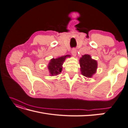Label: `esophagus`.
Masks as SVG:
<instances>
[{"label":"esophagus","mask_w":128,"mask_h":128,"mask_svg":"<svg viewBox=\"0 0 128 128\" xmlns=\"http://www.w3.org/2000/svg\"><path fill=\"white\" fill-rule=\"evenodd\" d=\"M71 54H72V55L74 56H76V54H77V51H76V48H74L72 49V50H71Z\"/></svg>","instance_id":"esophagus-1"}]
</instances>
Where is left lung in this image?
Instances as JSON below:
<instances>
[{"label": "left lung", "instance_id": "1", "mask_svg": "<svg viewBox=\"0 0 128 128\" xmlns=\"http://www.w3.org/2000/svg\"><path fill=\"white\" fill-rule=\"evenodd\" d=\"M82 74L86 77H91L96 72L97 63L95 60L91 59L89 54L82 56L80 60Z\"/></svg>", "mask_w": 128, "mask_h": 128}]
</instances>
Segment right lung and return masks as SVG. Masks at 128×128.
<instances>
[{
  "instance_id": "add662e5",
  "label": "right lung",
  "mask_w": 128,
  "mask_h": 128,
  "mask_svg": "<svg viewBox=\"0 0 128 128\" xmlns=\"http://www.w3.org/2000/svg\"><path fill=\"white\" fill-rule=\"evenodd\" d=\"M67 57H70V55H66L56 59H52L48 65V68L52 76H56L61 72L62 65Z\"/></svg>"
}]
</instances>
